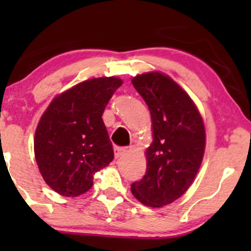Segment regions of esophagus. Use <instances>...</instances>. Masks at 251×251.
Instances as JSON below:
<instances>
[{
	"label": "esophagus",
	"mask_w": 251,
	"mask_h": 251,
	"mask_svg": "<svg viewBox=\"0 0 251 251\" xmlns=\"http://www.w3.org/2000/svg\"><path fill=\"white\" fill-rule=\"evenodd\" d=\"M126 147H119V146H116L115 149H114V155H115L116 159H118V157H121V156L123 155V154H126Z\"/></svg>",
	"instance_id": "esophagus-1"
}]
</instances>
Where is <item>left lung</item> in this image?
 <instances>
[{
  "label": "left lung",
  "instance_id": "obj_1",
  "mask_svg": "<svg viewBox=\"0 0 251 251\" xmlns=\"http://www.w3.org/2000/svg\"><path fill=\"white\" fill-rule=\"evenodd\" d=\"M132 84L149 106L153 142L146 150V174L131 184L137 200L163 207L188 190L204 154L205 131L197 106L167 75H137Z\"/></svg>",
  "mask_w": 251,
  "mask_h": 251
}]
</instances>
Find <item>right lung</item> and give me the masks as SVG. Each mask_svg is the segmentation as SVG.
Here are the masks:
<instances>
[{"label": "right lung", "instance_id": "add662e5", "mask_svg": "<svg viewBox=\"0 0 251 251\" xmlns=\"http://www.w3.org/2000/svg\"><path fill=\"white\" fill-rule=\"evenodd\" d=\"M121 84V78L114 76L81 82L57 96L43 113L34 153L44 181L60 195L87 192L94 174L114 159L101 115Z\"/></svg>", "mask_w": 251, "mask_h": 251}]
</instances>
